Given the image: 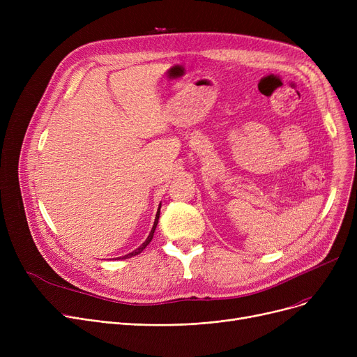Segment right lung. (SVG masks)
<instances>
[{"instance_id":"add662e5","label":"right lung","mask_w":357,"mask_h":357,"mask_svg":"<svg viewBox=\"0 0 357 357\" xmlns=\"http://www.w3.org/2000/svg\"><path fill=\"white\" fill-rule=\"evenodd\" d=\"M159 213H160V207H159V210H158V213H156V218H155L153 227H152V230H150V234L147 236V238H146V241L143 243V245H142L139 249H136L135 252H131V253H128V255H126V256H123V257H117V259H128V257H131V256H136V255H139V253H142V252H143V249H144V248L149 245V243L152 241V238H153V233H155V230H156L158 221H159Z\"/></svg>"}]
</instances>
